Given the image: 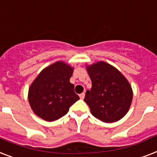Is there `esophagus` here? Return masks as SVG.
<instances>
[{
    "mask_svg": "<svg viewBox=\"0 0 157 157\" xmlns=\"http://www.w3.org/2000/svg\"><path fill=\"white\" fill-rule=\"evenodd\" d=\"M85 95H86V94L85 93H82L80 94V98H81V99H84V98H85Z\"/></svg>",
    "mask_w": 157,
    "mask_h": 157,
    "instance_id": "obj_1",
    "label": "esophagus"
}]
</instances>
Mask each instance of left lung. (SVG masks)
Returning <instances> with one entry per match:
<instances>
[{"mask_svg": "<svg viewBox=\"0 0 157 157\" xmlns=\"http://www.w3.org/2000/svg\"><path fill=\"white\" fill-rule=\"evenodd\" d=\"M86 67L92 87L86 91L84 100L92 115L105 123L123 118L133 99V90L128 80L118 69L106 62Z\"/></svg>", "mask_w": 157, "mask_h": 157, "instance_id": "1", "label": "left lung"}]
</instances>
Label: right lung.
<instances>
[{
    "instance_id": "1",
    "label": "right lung",
    "mask_w": 157,
    "mask_h": 157,
    "mask_svg": "<svg viewBox=\"0 0 157 157\" xmlns=\"http://www.w3.org/2000/svg\"><path fill=\"white\" fill-rule=\"evenodd\" d=\"M72 73V67L58 61L38 74L28 90L29 104L37 117L46 121H56L80 99L70 82Z\"/></svg>"
}]
</instances>
